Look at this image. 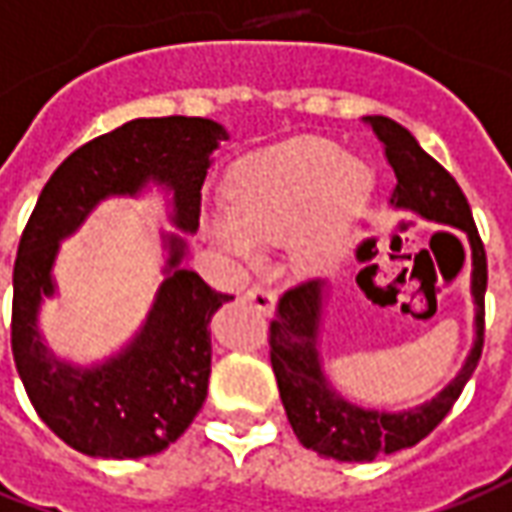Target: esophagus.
<instances>
[{
  "instance_id": "1",
  "label": "esophagus",
  "mask_w": 512,
  "mask_h": 512,
  "mask_svg": "<svg viewBox=\"0 0 512 512\" xmlns=\"http://www.w3.org/2000/svg\"><path fill=\"white\" fill-rule=\"evenodd\" d=\"M244 299L249 305H255L260 313H274V307H277V293L268 291L263 285H255V288H249L244 293Z\"/></svg>"
}]
</instances>
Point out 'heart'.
I'll use <instances>...</instances> for the list:
<instances>
[{
	"label": "heart",
	"mask_w": 512,
	"mask_h": 512,
	"mask_svg": "<svg viewBox=\"0 0 512 512\" xmlns=\"http://www.w3.org/2000/svg\"><path fill=\"white\" fill-rule=\"evenodd\" d=\"M371 194L363 163L332 141L296 138L246 157L232 171L227 202L202 227L232 257L252 260L257 244H285L299 274H318L341 255Z\"/></svg>",
	"instance_id": "b5f03b06"
}]
</instances>
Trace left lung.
<instances>
[{
	"instance_id": "1",
	"label": "left lung",
	"mask_w": 512,
	"mask_h": 512,
	"mask_svg": "<svg viewBox=\"0 0 512 512\" xmlns=\"http://www.w3.org/2000/svg\"><path fill=\"white\" fill-rule=\"evenodd\" d=\"M371 130L385 146V157L396 174V188L391 205L399 210H413L424 219L449 224L468 235L471 246V296H474V346L455 380L432 396L430 402L407 407L399 413L371 410L346 402L335 393L318 355V330L324 310V282H302L285 291L277 302V316L268 327L271 343V368L277 377L280 399L288 413L293 432L302 446L318 455L343 460V463H366L380 455H393L399 449L416 446L427 438L446 413L452 410L457 396L471 380L482 355L485 335V288H488V263L485 246L471 216L466 196L455 177L432 160L410 132L385 116H368Z\"/></svg>"
}]
</instances>
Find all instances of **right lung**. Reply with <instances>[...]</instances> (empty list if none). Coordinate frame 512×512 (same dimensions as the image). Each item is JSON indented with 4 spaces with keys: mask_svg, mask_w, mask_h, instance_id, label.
Instances as JSON below:
<instances>
[{
    "mask_svg": "<svg viewBox=\"0 0 512 512\" xmlns=\"http://www.w3.org/2000/svg\"><path fill=\"white\" fill-rule=\"evenodd\" d=\"M227 130L210 119H135L71 152L49 177L13 266L10 343L35 413L71 449L91 457H146L163 452L202 410L210 377V318L232 296L213 291L182 268L185 238L163 235L169 260L155 302L119 355L96 366H71L44 343L41 302L55 296L60 241L107 196H138L149 182L171 194V221L199 230L202 182Z\"/></svg>",
    "mask_w": 512,
    "mask_h": 512,
    "instance_id": "1",
    "label": "right lung"
}]
</instances>
